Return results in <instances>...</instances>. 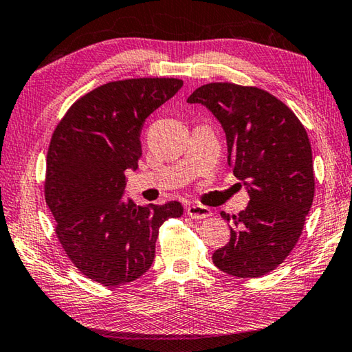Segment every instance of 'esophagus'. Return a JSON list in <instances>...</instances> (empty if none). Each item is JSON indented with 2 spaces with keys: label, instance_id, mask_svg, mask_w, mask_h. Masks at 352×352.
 <instances>
[{
  "label": "esophagus",
  "instance_id": "obj_1",
  "mask_svg": "<svg viewBox=\"0 0 352 352\" xmlns=\"http://www.w3.org/2000/svg\"><path fill=\"white\" fill-rule=\"evenodd\" d=\"M188 215L194 219H204L210 217V209L201 204H190L188 206Z\"/></svg>",
  "mask_w": 352,
  "mask_h": 352
}]
</instances>
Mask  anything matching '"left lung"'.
<instances>
[{"mask_svg": "<svg viewBox=\"0 0 352 352\" xmlns=\"http://www.w3.org/2000/svg\"><path fill=\"white\" fill-rule=\"evenodd\" d=\"M189 103H201L221 123L229 164L250 201L232 221L230 241L212 254L219 270L259 278L294 249L314 198L313 154L308 134L284 102L258 87L212 82Z\"/></svg>", "mask_w": 352, "mask_h": 352, "instance_id": "left-lung-1", "label": "left lung"}]
</instances>
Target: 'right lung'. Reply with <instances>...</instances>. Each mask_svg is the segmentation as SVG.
I'll return each mask as SVG.
<instances>
[{
    "instance_id": "right-lung-1",
    "label": "right lung",
    "mask_w": 352,
    "mask_h": 352,
    "mask_svg": "<svg viewBox=\"0 0 352 352\" xmlns=\"http://www.w3.org/2000/svg\"><path fill=\"white\" fill-rule=\"evenodd\" d=\"M182 87L174 78L108 82L76 100L52 135L45 203L67 256L99 284L139 279L153 265L160 226L182 217L178 201L122 199L125 172L139 168L144 120Z\"/></svg>"
}]
</instances>
